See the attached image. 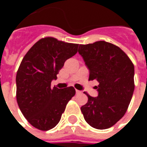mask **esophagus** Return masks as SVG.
<instances>
[{"mask_svg": "<svg viewBox=\"0 0 147 147\" xmlns=\"http://www.w3.org/2000/svg\"><path fill=\"white\" fill-rule=\"evenodd\" d=\"M76 94H81V91H80V90H76Z\"/></svg>", "mask_w": 147, "mask_h": 147, "instance_id": "1", "label": "esophagus"}]
</instances>
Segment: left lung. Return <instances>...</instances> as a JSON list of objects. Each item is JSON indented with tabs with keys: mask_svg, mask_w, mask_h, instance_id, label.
<instances>
[{
	"mask_svg": "<svg viewBox=\"0 0 147 147\" xmlns=\"http://www.w3.org/2000/svg\"><path fill=\"white\" fill-rule=\"evenodd\" d=\"M79 53L89 69V80L99 83L98 97L81 107L84 119L96 129H107L123 117L135 89V67L124 52L105 41L80 45Z\"/></svg>",
	"mask_w": 147,
	"mask_h": 147,
	"instance_id": "1",
	"label": "left lung"
}]
</instances>
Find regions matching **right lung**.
<instances>
[{"label": "right lung", "instance_id": "obj_1", "mask_svg": "<svg viewBox=\"0 0 147 147\" xmlns=\"http://www.w3.org/2000/svg\"><path fill=\"white\" fill-rule=\"evenodd\" d=\"M78 45L47 37L38 41L22 60L16 79V100L24 117L38 129L53 128L76 94L73 86L52 88L51 82L76 53Z\"/></svg>", "mask_w": 147, "mask_h": 147}]
</instances>
